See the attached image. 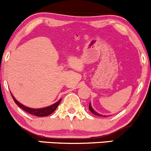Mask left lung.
<instances>
[{"label":"left lung","mask_w":151,"mask_h":151,"mask_svg":"<svg viewBox=\"0 0 151 151\" xmlns=\"http://www.w3.org/2000/svg\"><path fill=\"white\" fill-rule=\"evenodd\" d=\"M88 109H89V110H90V111H91V112L92 114H93L96 115V116H106V115H102V114H99L98 112H96V111L95 110L93 109V108H92V106H91V103H89V106H88Z\"/></svg>","instance_id":"left-lung-1"}]
</instances>
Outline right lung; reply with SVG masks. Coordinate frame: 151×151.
<instances>
[{
  "instance_id": "obj_1",
  "label": "right lung",
  "mask_w": 151,
  "mask_h": 151,
  "mask_svg": "<svg viewBox=\"0 0 151 151\" xmlns=\"http://www.w3.org/2000/svg\"><path fill=\"white\" fill-rule=\"evenodd\" d=\"M11 96H12V98L14 99V101H15V103L17 104L18 106H19L20 108H22V109L24 110L27 112L31 114L35 115V116H48V115L51 114L53 111H55V110L56 109L57 107L58 106V105L60 104L61 101V99L56 102V103L50 105L49 106H46V107H43V108H40V109H33V108H30L28 107V106H26L24 105L21 104L20 102H19L14 98V96L12 95V93H11Z\"/></svg>"
}]
</instances>
